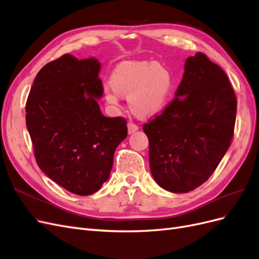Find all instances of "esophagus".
<instances>
[{"mask_svg": "<svg viewBox=\"0 0 259 259\" xmlns=\"http://www.w3.org/2000/svg\"><path fill=\"white\" fill-rule=\"evenodd\" d=\"M138 128H139V126H138L137 124H135V123H132V122H130V123L127 124V131H128V134H133V133H134V132L138 131Z\"/></svg>", "mask_w": 259, "mask_h": 259, "instance_id": "esophagus-1", "label": "esophagus"}]
</instances>
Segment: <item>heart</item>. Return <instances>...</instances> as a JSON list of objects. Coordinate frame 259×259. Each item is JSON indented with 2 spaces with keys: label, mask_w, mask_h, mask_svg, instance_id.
<instances>
[{
  "label": "heart",
  "mask_w": 259,
  "mask_h": 259,
  "mask_svg": "<svg viewBox=\"0 0 259 259\" xmlns=\"http://www.w3.org/2000/svg\"><path fill=\"white\" fill-rule=\"evenodd\" d=\"M174 79L169 70L154 61H123L111 73V82L103 85L108 105L119 106L127 95L131 109L139 115H153L166 105Z\"/></svg>",
  "instance_id": "b5f03b06"
}]
</instances>
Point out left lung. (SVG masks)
<instances>
[{"mask_svg": "<svg viewBox=\"0 0 259 259\" xmlns=\"http://www.w3.org/2000/svg\"><path fill=\"white\" fill-rule=\"evenodd\" d=\"M236 114L237 97L224 70L200 52L188 58L175 98L143 126L158 185L186 193L204 184L231 145Z\"/></svg>", "mask_w": 259, "mask_h": 259, "instance_id": "8db88e82", "label": "left lung"}]
</instances>
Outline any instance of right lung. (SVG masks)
I'll return each mask as SVG.
<instances>
[{
  "label": "right lung",
  "instance_id": "right-lung-1",
  "mask_svg": "<svg viewBox=\"0 0 259 259\" xmlns=\"http://www.w3.org/2000/svg\"><path fill=\"white\" fill-rule=\"evenodd\" d=\"M100 62L65 54L36 74L26 103V123L38 167L53 182L77 195L106 183L116 147L127 136L126 120L107 117Z\"/></svg>",
  "mask_w": 259,
  "mask_h": 259
}]
</instances>
